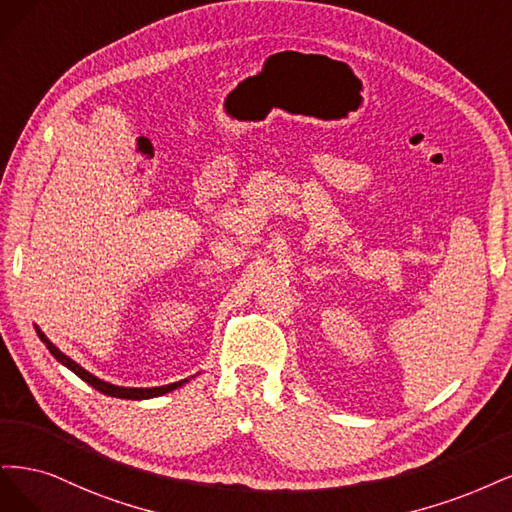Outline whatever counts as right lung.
Listing matches in <instances>:
<instances>
[{"label":"right lung","mask_w":512,"mask_h":512,"mask_svg":"<svg viewBox=\"0 0 512 512\" xmlns=\"http://www.w3.org/2000/svg\"><path fill=\"white\" fill-rule=\"evenodd\" d=\"M36 332H38V336H40V340L46 344V349L51 351V355L57 359V361H61V364L68 368V370H72L78 378H82V381L85 383H89L93 389H97V391H102V393H106V395H110V398H123V400H148V398H157V395H163V393H168V391H174V389H178V387H183L185 383H187V378L185 381H178V383H172V385H163V387H119V385H110V383H106V381H102V378H97V376H93L91 372H87L85 368L82 366H78L74 359H70L68 355L65 353H61L57 346L48 340L40 329L36 327Z\"/></svg>","instance_id":"add662e5"}]
</instances>
